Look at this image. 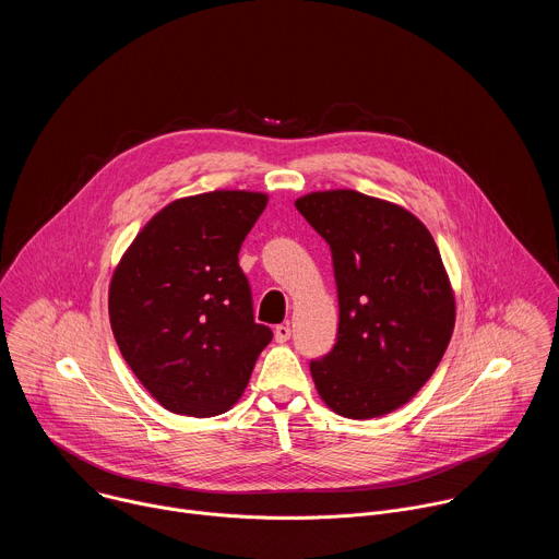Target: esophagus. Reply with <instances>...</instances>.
<instances>
[{
	"label": "esophagus",
	"instance_id": "obj_1",
	"mask_svg": "<svg viewBox=\"0 0 559 559\" xmlns=\"http://www.w3.org/2000/svg\"><path fill=\"white\" fill-rule=\"evenodd\" d=\"M289 336H292V330H289V325H287V323H283V325H276V328H274V338H276L278 343H285V341H289Z\"/></svg>",
	"mask_w": 559,
	"mask_h": 559
}]
</instances>
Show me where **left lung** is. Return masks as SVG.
Returning <instances> with one entry per match:
<instances>
[{"label":"left lung","mask_w":559,"mask_h":559,"mask_svg":"<svg viewBox=\"0 0 559 559\" xmlns=\"http://www.w3.org/2000/svg\"><path fill=\"white\" fill-rule=\"evenodd\" d=\"M296 210L332 250L341 307L334 349L309 362L316 389L345 418L391 414L431 378L455 325L433 236L405 207L356 190L311 192Z\"/></svg>","instance_id":"left-lung-1"}]
</instances>
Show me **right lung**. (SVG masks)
Returning a JSON list of instances; mask_svg holds the SVG:
<instances>
[{
  "label": "right lung",
  "instance_id": "right-lung-1",
  "mask_svg": "<svg viewBox=\"0 0 559 559\" xmlns=\"http://www.w3.org/2000/svg\"><path fill=\"white\" fill-rule=\"evenodd\" d=\"M267 194L214 190L156 212L121 257L108 311L121 356L154 401L181 416H218L248 386L272 330L254 323L238 267Z\"/></svg>",
  "mask_w": 559,
  "mask_h": 559
}]
</instances>
